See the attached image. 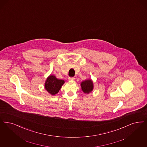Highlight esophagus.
<instances>
[{
  "instance_id": "1",
  "label": "esophagus",
  "mask_w": 147,
  "mask_h": 147,
  "mask_svg": "<svg viewBox=\"0 0 147 147\" xmlns=\"http://www.w3.org/2000/svg\"><path fill=\"white\" fill-rule=\"evenodd\" d=\"M74 79H75L74 78H68V80H69V81H74Z\"/></svg>"
}]
</instances>
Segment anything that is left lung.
<instances>
[{"instance_id":"8db88e82","label":"left lung","mask_w":147,"mask_h":147,"mask_svg":"<svg viewBox=\"0 0 147 147\" xmlns=\"http://www.w3.org/2000/svg\"><path fill=\"white\" fill-rule=\"evenodd\" d=\"M80 86L82 91L86 94H88L92 91L94 89L93 81L91 79H87L81 82Z\"/></svg>"}]
</instances>
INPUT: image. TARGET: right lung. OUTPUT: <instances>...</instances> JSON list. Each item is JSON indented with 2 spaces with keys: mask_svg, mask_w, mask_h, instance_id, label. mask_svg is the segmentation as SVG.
Instances as JSON below:
<instances>
[{
  "mask_svg": "<svg viewBox=\"0 0 147 147\" xmlns=\"http://www.w3.org/2000/svg\"><path fill=\"white\" fill-rule=\"evenodd\" d=\"M64 84L63 80L59 79L53 75H50L45 82V88L50 94L54 96L59 92Z\"/></svg>",
  "mask_w": 147,
  "mask_h": 147,
  "instance_id": "add662e5",
  "label": "right lung"
}]
</instances>
